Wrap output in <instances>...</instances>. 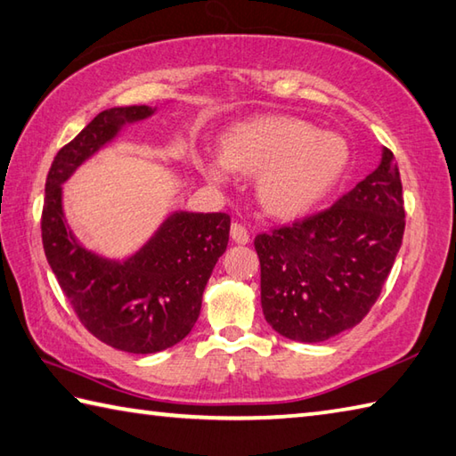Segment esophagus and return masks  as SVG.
Returning a JSON list of instances; mask_svg holds the SVG:
<instances>
[{
  "label": "esophagus",
  "instance_id": "obj_1",
  "mask_svg": "<svg viewBox=\"0 0 456 456\" xmlns=\"http://www.w3.org/2000/svg\"><path fill=\"white\" fill-rule=\"evenodd\" d=\"M231 239L239 245H245L249 243L251 237H249V231L245 229V225H241V223H233V225H231Z\"/></svg>",
  "mask_w": 456,
  "mask_h": 456
}]
</instances>
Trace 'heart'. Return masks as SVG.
I'll use <instances>...</instances> for the list:
<instances>
[{"instance_id": "b5f03b06", "label": "heart", "mask_w": 456, "mask_h": 456, "mask_svg": "<svg viewBox=\"0 0 456 456\" xmlns=\"http://www.w3.org/2000/svg\"><path fill=\"white\" fill-rule=\"evenodd\" d=\"M223 153H201L197 167L213 183L235 171L256 177V197L279 219L309 213L333 191L349 167L346 139L289 115H267L229 127Z\"/></svg>"}]
</instances>
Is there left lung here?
<instances>
[{
  "label": "left lung",
  "mask_w": 456,
  "mask_h": 456,
  "mask_svg": "<svg viewBox=\"0 0 456 456\" xmlns=\"http://www.w3.org/2000/svg\"><path fill=\"white\" fill-rule=\"evenodd\" d=\"M404 201L393 151L333 207L255 237L261 307L291 341L321 343L365 319L393 269Z\"/></svg>",
  "instance_id": "left-lung-1"
}]
</instances>
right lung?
<instances>
[{
    "label": "right lung",
    "mask_w": 456,
    "mask_h": 456,
    "mask_svg": "<svg viewBox=\"0 0 456 456\" xmlns=\"http://www.w3.org/2000/svg\"><path fill=\"white\" fill-rule=\"evenodd\" d=\"M155 107H111L57 151L47 173L41 239L47 263L84 327L113 349L149 354L191 333L215 263L229 243L227 213L175 211L126 261L86 249L65 223L61 185L81 163L113 142L123 126Z\"/></svg>",
    "instance_id": "obj_1"
}]
</instances>
